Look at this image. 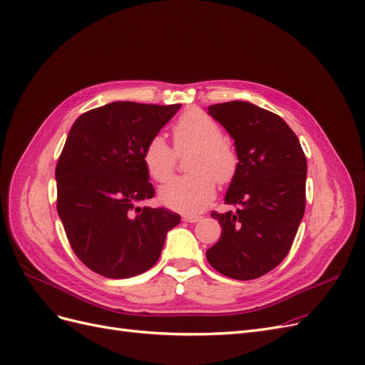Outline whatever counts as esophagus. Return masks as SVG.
Wrapping results in <instances>:
<instances>
[{
  "label": "esophagus",
  "mask_w": 365,
  "mask_h": 365,
  "mask_svg": "<svg viewBox=\"0 0 365 365\" xmlns=\"http://www.w3.org/2000/svg\"><path fill=\"white\" fill-rule=\"evenodd\" d=\"M184 220H185V222H197V220H201V216L187 215V216H184Z\"/></svg>",
  "instance_id": "esophagus-1"
}]
</instances>
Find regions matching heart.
<instances>
[{"instance_id": "heart-1", "label": "heart", "mask_w": 365, "mask_h": 365, "mask_svg": "<svg viewBox=\"0 0 365 365\" xmlns=\"http://www.w3.org/2000/svg\"><path fill=\"white\" fill-rule=\"evenodd\" d=\"M173 145L177 153L193 149L189 160L190 175L175 178L161 187L160 200L164 205L182 213H196L213 201L216 181L227 184L237 170V152L224 138L222 128L208 114L192 109L176 121ZM149 175L157 182H165L176 168V154L163 137L149 141L143 155Z\"/></svg>"}]
</instances>
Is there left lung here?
Wrapping results in <instances>:
<instances>
[{
    "label": "left lung",
    "mask_w": 365,
    "mask_h": 365,
    "mask_svg": "<svg viewBox=\"0 0 365 365\" xmlns=\"http://www.w3.org/2000/svg\"><path fill=\"white\" fill-rule=\"evenodd\" d=\"M208 114L235 140L237 170L225 195L236 212L216 213L222 227L207 260L222 275L252 280L288 256L306 207L307 163L294 130L248 102L208 106Z\"/></svg>",
    "instance_id": "1"
}]
</instances>
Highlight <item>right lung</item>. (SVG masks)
Returning a JSON list of instances; mask_svg holds the SVG:
<instances>
[{
    "label": "right lung",
    "instance_id": "right-lung-1",
    "mask_svg": "<svg viewBox=\"0 0 365 365\" xmlns=\"http://www.w3.org/2000/svg\"><path fill=\"white\" fill-rule=\"evenodd\" d=\"M181 105L113 102L74 121L56 165L58 215L77 257L108 279H128L160 259L181 216L140 202L155 195L143 161L149 141Z\"/></svg>",
    "mask_w": 365,
    "mask_h": 365
}]
</instances>
